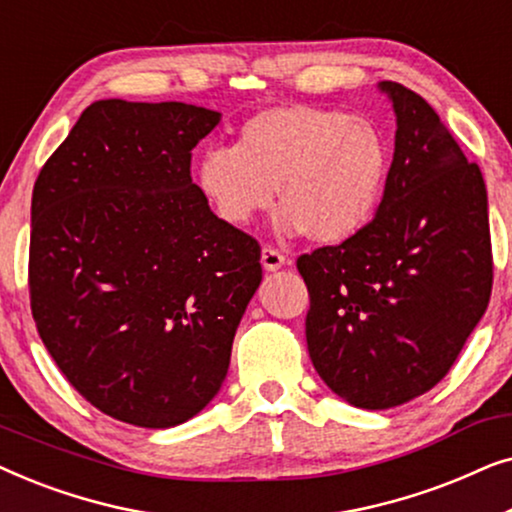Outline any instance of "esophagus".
I'll list each match as a JSON object with an SVG mask.
<instances>
[{"mask_svg":"<svg viewBox=\"0 0 512 512\" xmlns=\"http://www.w3.org/2000/svg\"><path fill=\"white\" fill-rule=\"evenodd\" d=\"M261 263H263V268L268 270V272H275V270H279L286 263V258H284L282 251H277V249H272V247H263Z\"/></svg>","mask_w":512,"mask_h":512,"instance_id":"1","label":"esophagus"}]
</instances>
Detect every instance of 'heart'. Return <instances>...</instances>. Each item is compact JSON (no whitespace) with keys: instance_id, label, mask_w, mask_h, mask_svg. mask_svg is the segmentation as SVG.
<instances>
[{"instance_id":"obj_1","label":"heart","mask_w":512,"mask_h":512,"mask_svg":"<svg viewBox=\"0 0 512 512\" xmlns=\"http://www.w3.org/2000/svg\"><path fill=\"white\" fill-rule=\"evenodd\" d=\"M389 170V142L370 118L291 104L251 116L235 149H207L195 179L228 226H249L277 191L282 233L338 244L373 219Z\"/></svg>"}]
</instances>
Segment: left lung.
Here are the masks:
<instances>
[{"label":"left lung","instance_id":"obj_1","mask_svg":"<svg viewBox=\"0 0 512 512\" xmlns=\"http://www.w3.org/2000/svg\"><path fill=\"white\" fill-rule=\"evenodd\" d=\"M396 114L380 207L359 233L298 258L305 335L328 389L396 408L443 380L492 296L487 188L431 104L382 81Z\"/></svg>","mask_w":512,"mask_h":512}]
</instances>
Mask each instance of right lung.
I'll list each match as a JSON object with an SVG mask.
<instances>
[{"label": "right lung", "mask_w": 512, "mask_h": 512, "mask_svg": "<svg viewBox=\"0 0 512 512\" xmlns=\"http://www.w3.org/2000/svg\"><path fill=\"white\" fill-rule=\"evenodd\" d=\"M219 121L184 102H93L34 184L32 317L69 384L118 422L198 415L263 279L258 242L191 179Z\"/></svg>", "instance_id": "obj_1"}]
</instances>
